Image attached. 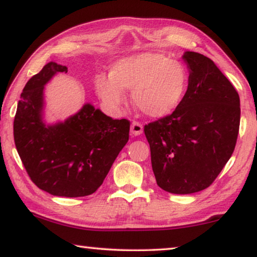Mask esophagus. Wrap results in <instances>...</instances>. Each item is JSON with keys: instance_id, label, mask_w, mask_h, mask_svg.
<instances>
[{"instance_id": "esophagus-1", "label": "esophagus", "mask_w": 257, "mask_h": 257, "mask_svg": "<svg viewBox=\"0 0 257 257\" xmlns=\"http://www.w3.org/2000/svg\"><path fill=\"white\" fill-rule=\"evenodd\" d=\"M130 133L134 136H139V135L143 134V125L138 121H134L132 123V127H130Z\"/></svg>"}]
</instances>
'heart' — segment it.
<instances>
[{"mask_svg": "<svg viewBox=\"0 0 257 257\" xmlns=\"http://www.w3.org/2000/svg\"><path fill=\"white\" fill-rule=\"evenodd\" d=\"M188 81V70L179 61L144 52L116 61L111 75L96 77L95 87L99 98L111 108L122 105L127 98L125 89H133L135 106L152 118H161L180 105Z\"/></svg>", "mask_w": 257, "mask_h": 257, "instance_id": "b5f03b06", "label": "heart"}]
</instances>
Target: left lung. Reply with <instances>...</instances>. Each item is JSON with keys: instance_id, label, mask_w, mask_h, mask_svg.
Here are the masks:
<instances>
[{"instance_id": "1", "label": "left lung", "mask_w": 257, "mask_h": 257, "mask_svg": "<svg viewBox=\"0 0 257 257\" xmlns=\"http://www.w3.org/2000/svg\"><path fill=\"white\" fill-rule=\"evenodd\" d=\"M188 88L172 114L145 125L156 184L172 194L207 188L236 146L240 99L207 56L187 51Z\"/></svg>"}]
</instances>
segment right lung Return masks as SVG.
I'll return each mask as SVG.
<instances>
[{
  "instance_id": "add662e5",
  "label": "right lung",
  "mask_w": 257,
  "mask_h": 257,
  "mask_svg": "<svg viewBox=\"0 0 257 257\" xmlns=\"http://www.w3.org/2000/svg\"><path fill=\"white\" fill-rule=\"evenodd\" d=\"M58 72L68 68L49 62L26 84L14 122L16 147L38 188L53 196H87L103 184L127 144L130 122L86 103L64 121L46 123L44 87Z\"/></svg>"
}]
</instances>
